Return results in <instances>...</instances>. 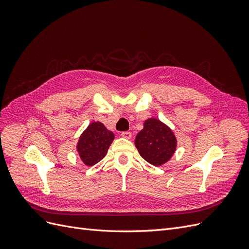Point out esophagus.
I'll return each instance as SVG.
<instances>
[{"label":"esophagus","mask_w":249,"mask_h":249,"mask_svg":"<svg viewBox=\"0 0 249 249\" xmlns=\"http://www.w3.org/2000/svg\"><path fill=\"white\" fill-rule=\"evenodd\" d=\"M120 136L125 138V139H130L132 137V134L130 132H122V134H120Z\"/></svg>","instance_id":"34e87169"}]
</instances>
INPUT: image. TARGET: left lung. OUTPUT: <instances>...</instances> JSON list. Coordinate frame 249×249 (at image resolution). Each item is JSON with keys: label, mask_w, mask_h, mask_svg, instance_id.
I'll return each instance as SVG.
<instances>
[{"label": "left lung", "mask_w": 249, "mask_h": 249, "mask_svg": "<svg viewBox=\"0 0 249 249\" xmlns=\"http://www.w3.org/2000/svg\"><path fill=\"white\" fill-rule=\"evenodd\" d=\"M140 156L154 166L166 163L177 148V138L169 127L159 119H146L135 139Z\"/></svg>", "instance_id": "1"}]
</instances>
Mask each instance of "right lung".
Returning <instances> with one entry per match:
<instances>
[{
	"label": "right lung",
	"instance_id": "add662e5",
	"mask_svg": "<svg viewBox=\"0 0 249 249\" xmlns=\"http://www.w3.org/2000/svg\"><path fill=\"white\" fill-rule=\"evenodd\" d=\"M113 139L114 134L107 130L102 123L90 124L82 133L77 144L81 160L87 166L100 162L106 156Z\"/></svg>",
	"mask_w": 249,
	"mask_h": 249
}]
</instances>
